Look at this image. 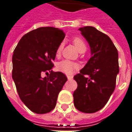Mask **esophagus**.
<instances>
[{
    "label": "esophagus",
    "instance_id": "obj_1",
    "mask_svg": "<svg viewBox=\"0 0 132 132\" xmlns=\"http://www.w3.org/2000/svg\"><path fill=\"white\" fill-rule=\"evenodd\" d=\"M67 78H68V80H72V79H73V76H67Z\"/></svg>",
    "mask_w": 132,
    "mask_h": 132
}]
</instances>
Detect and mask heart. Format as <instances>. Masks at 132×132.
Instances as JSON below:
<instances>
[{"label": "heart", "instance_id": "heart-1", "mask_svg": "<svg viewBox=\"0 0 132 132\" xmlns=\"http://www.w3.org/2000/svg\"><path fill=\"white\" fill-rule=\"evenodd\" d=\"M73 43L74 45L76 46L77 50L80 52H85L86 50L87 47H86L85 43L83 40L80 37L74 38L73 40ZM63 47V43L61 42L56 48V56H59L61 54ZM56 68L58 69V71H61L62 73H64L66 74H71L73 72L75 69L78 68V64L71 61H69V60H63V61L59 62L57 66H56Z\"/></svg>", "mask_w": 132, "mask_h": 132}]
</instances>
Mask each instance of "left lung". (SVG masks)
<instances>
[{"instance_id": "obj_1", "label": "left lung", "mask_w": 132, "mask_h": 132, "mask_svg": "<svg viewBox=\"0 0 132 132\" xmlns=\"http://www.w3.org/2000/svg\"><path fill=\"white\" fill-rule=\"evenodd\" d=\"M79 30L89 45L91 57L74 76L78 83L73 92L74 106L82 113H93L104 107L116 88L118 52L111 38L94 27Z\"/></svg>"}]
</instances>
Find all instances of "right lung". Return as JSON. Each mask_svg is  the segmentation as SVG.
I'll return each instance as SVG.
<instances>
[{"label": "right lung", "instance_id": "1", "mask_svg": "<svg viewBox=\"0 0 132 132\" xmlns=\"http://www.w3.org/2000/svg\"><path fill=\"white\" fill-rule=\"evenodd\" d=\"M65 34L54 27H40L25 34L12 55V79L21 101L37 114L56 106L59 93L67 81L61 72L52 71L56 48ZM50 76L43 78V72Z\"/></svg>", "mask_w": 132, "mask_h": 132}]
</instances>
